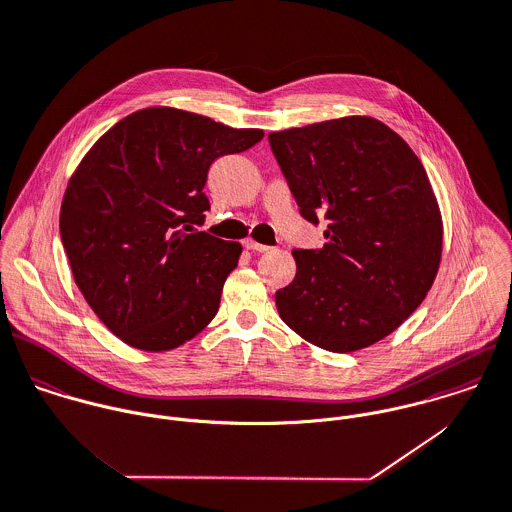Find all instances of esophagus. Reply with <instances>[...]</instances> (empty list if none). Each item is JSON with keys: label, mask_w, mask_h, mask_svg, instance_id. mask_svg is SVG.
<instances>
[{"label": "esophagus", "mask_w": 512, "mask_h": 512, "mask_svg": "<svg viewBox=\"0 0 512 512\" xmlns=\"http://www.w3.org/2000/svg\"><path fill=\"white\" fill-rule=\"evenodd\" d=\"M244 248H246V250H254V252H268V250H270V246L260 244V242L252 240V238H246V240H244Z\"/></svg>", "instance_id": "esophagus-1"}]
</instances>
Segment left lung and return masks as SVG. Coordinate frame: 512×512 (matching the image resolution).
I'll list each match as a JSON object with an SVG mask.
<instances>
[{
    "label": "left lung",
    "mask_w": 512,
    "mask_h": 512,
    "mask_svg": "<svg viewBox=\"0 0 512 512\" xmlns=\"http://www.w3.org/2000/svg\"><path fill=\"white\" fill-rule=\"evenodd\" d=\"M300 206L328 220L320 250H294L296 278L276 308L304 340L357 351L395 332L431 290L443 252L441 210L417 155L373 117L270 133Z\"/></svg>",
    "instance_id": "1"
}]
</instances>
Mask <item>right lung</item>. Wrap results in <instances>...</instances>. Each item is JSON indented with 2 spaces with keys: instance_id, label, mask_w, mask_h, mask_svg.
<instances>
[{
  "instance_id": "add662e5",
  "label": "right lung",
  "mask_w": 512,
  "mask_h": 512,
  "mask_svg": "<svg viewBox=\"0 0 512 512\" xmlns=\"http://www.w3.org/2000/svg\"><path fill=\"white\" fill-rule=\"evenodd\" d=\"M208 117L147 107L121 119L73 172L59 216L71 272L97 318L143 351H169L216 316L242 246L198 226L222 155L262 141Z\"/></svg>"
}]
</instances>
